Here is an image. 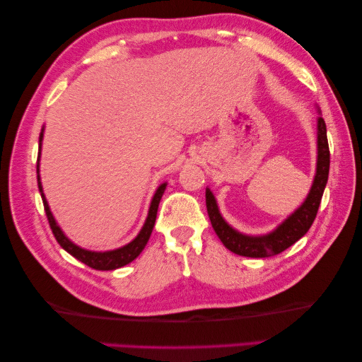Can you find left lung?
<instances>
[{
	"label": "left lung",
	"instance_id": "left-lung-1",
	"mask_svg": "<svg viewBox=\"0 0 362 362\" xmlns=\"http://www.w3.org/2000/svg\"><path fill=\"white\" fill-rule=\"evenodd\" d=\"M329 171V149L327 140V126L324 118L317 119V171L314 177V183L311 191L303 205L296 210L291 216L283 222V224L274 230L272 233L264 236H245L240 232H236L230 227L227 222L222 219L219 214L216 201L211 191L206 188L205 201H206V211L211 221L214 232L219 236L222 244L228 250H232L236 255L250 257V258H267L279 255L283 250L291 247L292 244L297 243L310 227L313 226L314 219L319 210L322 201V194L328 180Z\"/></svg>",
	"mask_w": 362,
	"mask_h": 362
}]
</instances>
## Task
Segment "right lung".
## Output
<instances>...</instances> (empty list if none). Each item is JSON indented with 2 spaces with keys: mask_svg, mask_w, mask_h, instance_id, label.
I'll list each match as a JSON object with an SVG mask.
<instances>
[{
  "mask_svg": "<svg viewBox=\"0 0 362 362\" xmlns=\"http://www.w3.org/2000/svg\"><path fill=\"white\" fill-rule=\"evenodd\" d=\"M42 138H43V132L40 134V140H38V141H40V148H42ZM38 160H40V152H38V158H37V182H38V189H40V194H42L46 218H48V222H49V227L52 230L54 238H56L57 243L62 245V247L68 253H70V255H73L76 259L82 261L83 264L90 266L91 269H96V271H113V269H118V267L129 264L130 261H134L138 255H140L141 250L144 249V245L148 244L149 236L152 233L153 224H156L158 204H160L161 196H163V193H165L166 183H163V185L158 187L157 193H156V196H153L152 202H151L148 219H146L141 232L138 233V236L135 238L132 243H129L127 245H124V247L117 249V250H110V252H90V250L78 247V245L73 244L70 240H68V238L64 235L62 230H60V227L56 224V221H54L52 214L49 211L48 202H46L43 189H42L40 175H38Z\"/></svg>",
  "mask_w": 362,
  "mask_h": 362,
  "instance_id": "1",
  "label": "right lung"
}]
</instances>
